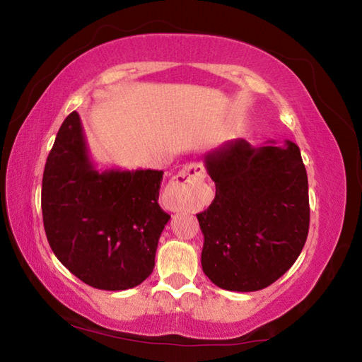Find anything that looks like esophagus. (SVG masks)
I'll return each mask as SVG.
<instances>
[{
  "label": "esophagus",
  "instance_id": "34e87169",
  "mask_svg": "<svg viewBox=\"0 0 362 362\" xmlns=\"http://www.w3.org/2000/svg\"><path fill=\"white\" fill-rule=\"evenodd\" d=\"M206 174L203 166H198V164H189L183 168L179 174L173 177L166 189V198L173 211L198 206L206 199Z\"/></svg>",
  "mask_w": 362,
  "mask_h": 362
}]
</instances>
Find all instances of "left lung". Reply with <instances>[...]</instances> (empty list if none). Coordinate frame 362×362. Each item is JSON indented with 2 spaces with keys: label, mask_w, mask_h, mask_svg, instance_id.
Returning <instances> with one entry per match:
<instances>
[{
  "label": "left lung",
  "mask_w": 362,
  "mask_h": 362,
  "mask_svg": "<svg viewBox=\"0 0 362 362\" xmlns=\"http://www.w3.org/2000/svg\"><path fill=\"white\" fill-rule=\"evenodd\" d=\"M216 198L196 214L201 265L220 289H265L302 252L310 226L308 177L298 146L230 140L204 155Z\"/></svg>",
  "instance_id": "8db88e82"
}]
</instances>
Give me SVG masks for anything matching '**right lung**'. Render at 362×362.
<instances>
[{"label": "right lung", "mask_w": 362, "mask_h": 362, "mask_svg": "<svg viewBox=\"0 0 362 362\" xmlns=\"http://www.w3.org/2000/svg\"><path fill=\"white\" fill-rule=\"evenodd\" d=\"M163 170L94 168L76 112L57 132L42 174L41 211L52 252L102 291L139 286L155 268L170 216L158 204Z\"/></svg>", "instance_id": "right-lung-1"}]
</instances>
